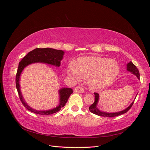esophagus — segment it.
<instances>
[{"label":"esophagus","mask_w":150,"mask_h":150,"mask_svg":"<svg viewBox=\"0 0 150 150\" xmlns=\"http://www.w3.org/2000/svg\"><path fill=\"white\" fill-rule=\"evenodd\" d=\"M74 91L76 93H82L84 92V90L82 87H81V86H77V87L74 89Z\"/></svg>","instance_id":"obj_1"}]
</instances>
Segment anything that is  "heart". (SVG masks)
I'll list each match as a JSON object with an SVG mask.
<instances>
[{
	"label": "heart",
	"instance_id": "1",
	"mask_svg": "<svg viewBox=\"0 0 150 150\" xmlns=\"http://www.w3.org/2000/svg\"><path fill=\"white\" fill-rule=\"evenodd\" d=\"M120 71L118 64L110 59L89 56L79 57L76 63H70L67 74L78 79H88L91 88L98 89L111 84Z\"/></svg>",
	"mask_w": 150,
	"mask_h": 150
}]
</instances>
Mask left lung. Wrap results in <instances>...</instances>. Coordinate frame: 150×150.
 I'll return each mask as SVG.
<instances>
[{
    "instance_id": "8db88e82",
    "label": "left lung",
    "mask_w": 150,
    "mask_h": 150,
    "mask_svg": "<svg viewBox=\"0 0 150 150\" xmlns=\"http://www.w3.org/2000/svg\"><path fill=\"white\" fill-rule=\"evenodd\" d=\"M127 70L129 71L130 72H131L132 74L137 76V77L138 78V79H139V72L138 68L131 61H130L128 63V64H127ZM94 96H95V101L91 104V105L89 106V110L91 112L93 113V114H95V115L100 116L115 117V116H120V115H122V114H125V113H126V112H128L130 110L131 108L132 107L133 104L134 103V101H133L128 108L125 109V110L121 111L116 112H110H110H102L101 111H99L97 108V104H98V100H99V94L97 93H94Z\"/></svg>"
}]
</instances>
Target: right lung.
I'll list each match as a JSON object with an SVG mask.
<instances>
[{
	"label": "right lung",
	"instance_id": "1",
	"mask_svg": "<svg viewBox=\"0 0 150 150\" xmlns=\"http://www.w3.org/2000/svg\"><path fill=\"white\" fill-rule=\"evenodd\" d=\"M64 54V51H61V50H57L52 48H36L33 51L29 52L25 56L22 58V59L19 62L16 77V88L22 104L29 111L38 115H51L53 113L59 111L61 108L64 107L67 102L70 95L73 93V91L71 88H61L59 91L60 96V103L56 108L47 111H37L28 105V104L25 102L21 92L19 79L21 72L24 69V67L34 62H42L59 67L61 65V61L62 59Z\"/></svg>",
	"mask_w": 150,
	"mask_h": 150
}]
</instances>
